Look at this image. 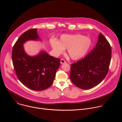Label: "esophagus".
<instances>
[{"instance_id":"34e87169","label":"esophagus","mask_w":122,"mask_h":122,"mask_svg":"<svg viewBox=\"0 0 122 122\" xmlns=\"http://www.w3.org/2000/svg\"><path fill=\"white\" fill-rule=\"evenodd\" d=\"M66 63V61L65 60H64L63 59H61V60H60V63L61 64H64V63Z\"/></svg>"}]
</instances>
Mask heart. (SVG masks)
Masks as SVG:
<instances>
[{"instance_id": "heart-1", "label": "heart", "mask_w": 122, "mask_h": 122, "mask_svg": "<svg viewBox=\"0 0 122 122\" xmlns=\"http://www.w3.org/2000/svg\"><path fill=\"white\" fill-rule=\"evenodd\" d=\"M92 41L89 37L80 34L62 35L59 41L53 39L51 45L56 55L62 54L67 49V54L73 60H78L83 57L90 50Z\"/></svg>"}]
</instances>
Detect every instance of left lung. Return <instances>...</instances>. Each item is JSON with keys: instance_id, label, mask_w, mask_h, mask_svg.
<instances>
[{"instance_id": "1", "label": "left lung", "mask_w": 122, "mask_h": 122, "mask_svg": "<svg viewBox=\"0 0 122 122\" xmlns=\"http://www.w3.org/2000/svg\"><path fill=\"white\" fill-rule=\"evenodd\" d=\"M112 56L111 46L100 33L95 48L84 58L71 65L70 78L78 87L91 89L106 76Z\"/></svg>"}]
</instances>
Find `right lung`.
I'll use <instances>...</instances> for the list:
<instances>
[{
  "mask_svg": "<svg viewBox=\"0 0 122 122\" xmlns=\"http://www.w3.org/2000/svg\"><path fill=\"white\" fill-rule=\"evenodd\" d=\"M40 39L37 28L29 29L17 40L12 51V60L19 81L27 88L42 91L53 83L60 66V59L41 51L36 56H30L24 50L23 44L30 40Z\"/></svg>",
  "mask_w": 122,
  "mask_h": 122,
  "instance_id": "add662e5",
  "label": "right lung"
}]
</instances>
